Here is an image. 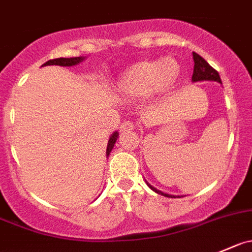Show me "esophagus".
<instances>
[{
  "label": "esophagus",
  "mask_w": 252,
  "mask_h": 252,
  "mask_svg": "<svg viewBox=\"0 0 252 252\" xmlns=\"http://www.w3.org/2000/svg\"><path fill=\"white\" fill-rule=\"evenodd\" d=\"M134 128H135V126H134L133 122L126 121V122H123V123H122V126H121V131H123V133H126V131L133 130Z\"/></svg>",
  "instance_id": "34e87169"
}]
</instances>
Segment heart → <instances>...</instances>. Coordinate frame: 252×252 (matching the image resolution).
<instances>
[{
  "label": "heart",
  "instance_id": "1",
  "mask_svg": "<svg viewBox=\"0 0 252 252\" xmlns=\"http://www.w3.org/2000/svg\"><path fill=\"white\" fill-rule=\"evenodd\" d=\"M180 75V65L173 59L143 61L131 66L119 81L122 91L133 96H149L168 86Z\"/></svg>",
  "mask_w": 252,
  "mask_h": 252
}]
</instances>
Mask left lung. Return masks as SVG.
I'll return each instance as SVG.
<instances>
[{
    "mask_svg": "<svg viewBox=\"0 0 252 252\" xmlns=\"http://www.w3.org/2000/svg\"><path fill=\"white\" fill-rule=\"evenodd\" d=\"M193 61H194V67H193V75H192V81H217L219 84H221L220 76H219L218 71L216 69L211 66V65L202 58L201 55H198L197 53H193ZM148 183V182H146ZM149 187L153 189L154 192L158 194H162L165 197H171V198H176V197L180 196H172V194L163 193V192L158 191L156 188H154L153 186H150L148 183Z\"/></svg>",
    "mask_w": 252,
    "mask_h": 252,
    "instance_id": "8db88e82",
    "label": "left lung"
}]
</instances>
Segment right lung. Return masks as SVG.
Listing matches in <instances>:
<instances>
[{
  "instance_id": "1",
  "label": "right lung",
  "mask_w": 252,
  "mask_h": 252,
  "mask_svg": "<svg viewBox=\"0 0 252 252\" xmlns=\"http://www.w3.org/2000/svg\"><path fill=\"white\" fill-rule=\"evenodd\" d=\"M84 56H77V58H58L53 59V60L46 61L45 64H43V66H48V65H59V66H74V65L80 64L82 60H84ZM117 139H118V131H114L113 134L109 138L108 144H107V150L106 154L107 156L111 154L112 149H113L114 144H116Z\"/></svg>"
}]
</instances>
